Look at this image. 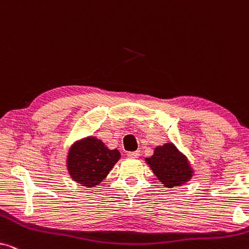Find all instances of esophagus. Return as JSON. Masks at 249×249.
<instances>
[{
	"label": "esophagus",
	"mask_w": 249,
	"mask_h": 249,
	"mask_svg": "<svg viewBox=\"0 0 249 249\" xmlns=\"http://www.w3.org/2000/svg\"><path fill=\"white\" fill-rule=\"evenodd\" d=\"M128 158L130 159H137L141 155V151H135V152H128Z\"/></svg>",
	"instance_id": "34e87169"
}]
</instances>
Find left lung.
<instances>
[{
    "mask_svg": "<svg viewBox=\"0 0 249 249\" xmlns=\"http://www.w3.org/2000/svg\"><path fill=\"white\" fill-rule=\"evenodd\" d=\"M154 175L168 188L181 186L190 180L192 169L186 158L173 144H165L155 148L152 158L146 159Z\"/></svg>",
    "mask_w": 249,
    "mask_h": 249,
    "instance_id": "left-lung-1",
    "label": "left lung"
}]
</instances>
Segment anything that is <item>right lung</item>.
I'll return each instance as SVG.
<instances>
[{
  "label": "right lung",
  "instance_id": "right-lung-1",
  "mask_svg": "<svg viewBox=\"0 0 249 249\" xmlns=\"http://www.w3.org/2000/svg\"><path fill=\"white\" fill-rule=\"evenodd\" d=\"M120 159L118 149H108L95 137L78 142L68 154V171L71 178L83 186H97Z\"/></svg>",
  "mask_w": 249,
  "mask_h": 249
}]
</instances>
